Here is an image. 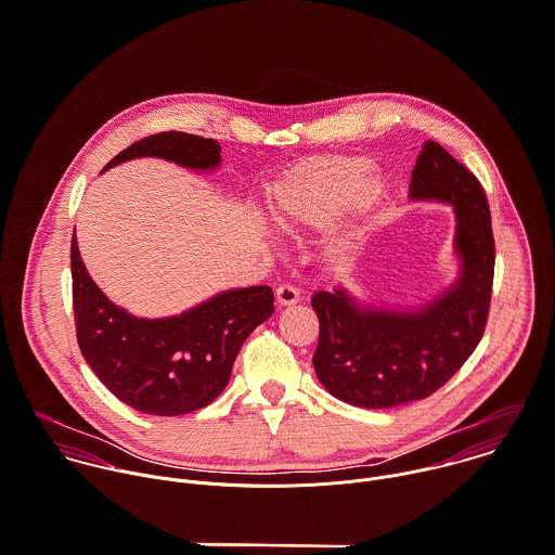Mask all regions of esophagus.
Wrapping results in <instances>:
<instances>
[{
	"label": "esophagus",
	"instance_id": "34e87169",
	"mask_svg": "<svg viewBox=\"0 0 555 555\" xmlns=\"http://www.w3.org/2000/svg\"><path fill=\"white\" fill-rule=\"evenodd\" d=\"M275 299H278L280 306H295V304H299L301 295H299V288H295L293 284L286 282V284H280V286H278Z\"/></svg>",
	"mask_w": 555,
	"mask_h": 555
}]
</instances>
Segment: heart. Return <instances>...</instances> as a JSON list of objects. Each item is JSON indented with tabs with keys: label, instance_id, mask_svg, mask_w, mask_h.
<instances>
[{
	"label": "heart",
	"instance_id": "obj_1",
	"mask_svg": "<svg viewBox=\"0 0 555 555\" xmlns=\"http://www.w3.org/2000/svg\"><path fill=\"white\" fill-rule=\"evenodd\" d=\"M373 163L362 156H319L286 169L267 193L269 219L282 230L321 228L345 208L353 219L340 228V241L358 232V219L371 210L379 189L369 185Z\"/></svg>",
	"mask_w": 555,
	"mask_h": 555
}]
</instances>
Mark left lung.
I'll list each match as a JSON object with an SVG mask.
<instances>
[{
  "label": "left lung",
  "instance_id": "obj_1",
  "mask_svg": "<svg viewBox=\"0 0 555 555\" xmlns=\"http://www.w3.org/2000/svg\"><path fill=\"white\" fill-rule=\"evenodd\" d=\"M412 199H438L457 217L460 280L414 312L360 308L343 288L312 297L319 345L312 356L321 384L360 408H395L444 386L483 336L494 275V238L486 193L444 147L427 141L410 182Z\"/></svg>",
  "mask_w": 555,
  "mask_h": 555
}]
</instances>
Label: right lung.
<instances>
[{"label":"right lung","mask_w":555,"mask_h":555,"mask_svg":"<svg viewBox=\"0 0 555 555\" xmlns=\"http://www.w3.org/2000/svg\"><path fill=\"white\" fill-rule=\"evenodd\" d=\"M156 156L189 169H215L221 145L186 132H158L132 143L106 169ZM72 280L78 345L102 384L130 408L178 416L215 401L228 386L245 338L273 314V291H225L169 319H137L95 286L72 238Z\"/></svg>","instance_id":"right-lung-1"}]
</instances>
